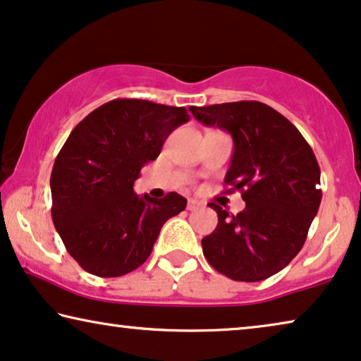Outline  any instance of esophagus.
Listing matches in <instances>:
<instances>
[{"label":"esophagus","instance_id":"obj_1","mask_svg":"<svg viewBox=\"0 0 361 361\" xmlns=\"http://www.w3.org/2000/svg\"><path fill=\"white\" fill-rule=\"evenodd\" d=\"M188 211H196L197 207H201V202L197 200H188Z\"/></svg>","mask_w":361,"mask_h":361}]
</instances>
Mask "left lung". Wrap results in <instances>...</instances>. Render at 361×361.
<instances>
[{"mask_svg": "<svg viewBox=\"0 0 361 361\" xmlns=\"http://www.w3.org/2000/svg\"><path fill=\"white\" fill-rule=\"evenodd\" d=\"M204 126L229 132L233 154L227 191L238 190L245 209L217 212V227L202 238L211 267L235 281H262L281 271L301 250L322 200L316 155L294 126L260 101L191 106Z\"/></svg>", "mask_w": 361, "mask_h": 361, "instance_id": "left-lung-1", "label": "left lung"}]
</instances>
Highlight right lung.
I'll return each instance as SVG.
<instances>
[{"instance_id": "1", "label": "right lung", "mask_w": 361, "mask_h": 361, "mask_svg": "<svg viewBox=\"0 0 361 361\" xmlns=\"http://www.w3.org/2000/svg\"><path fill=\"white\" fill-rule=\"evenodd\" d=\"M188 121L185 108L113 99L70 132L50 175L52 221L85 271L101 278L134 271L149 258L165 222L185 211L178 192L161 200L139 196L134 181Z\"/></svg>"}]
</instances>
